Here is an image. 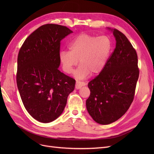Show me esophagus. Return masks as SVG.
<instances>
[{"label":"esophagus","mask_w":154,"mask_h":154,"mask_svg":"<svg viewBox=\"0 0 154 154\" xmlns=\"http://www.w3.org/2000/svg\"><path fill=\"white\" fill-rule=\"evenodd\" d=\"M85 85V84L84 82L77 81L76 84H75V88H76V89H80V88H81L83 86H84Z\"/></svg>","instance_id":"34e87169"}]
</instances>
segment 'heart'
I'll list each match as a JSON object with an SVG mask.
<instances>
[{
  "mask_svg": "<svg viewBox=\"0 0 154 154\" xmlns=\"http://www.w3.org/2000/svg\"><path fill=\"white\" fill-rule=\"evenodd\" d=\"M69 51H61L59 60L63 70L70 74L79 61L80 66L74 72L79 79L91 74L99 75L106 67L112 50V42L107 36L96 37L86 33L80 34L69 43Z\"/></svg>",
  "mask_w": 154,
  "mask_h": 154,
  "instance_id": "b5f03b06",
  "label": "heart"
}]
</instances>
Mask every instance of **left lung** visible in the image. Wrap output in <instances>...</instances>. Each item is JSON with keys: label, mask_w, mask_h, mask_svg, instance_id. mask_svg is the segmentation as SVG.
<instances>
[{"label": "left lung", "mask_w": 154, "mask_h": 154, "mask_svg": "<svg viewBox=\"0 0 154 154\" xmlns=\"http://www.w3.org/2000/svg\"><path fill=\"white\" fill-rule=\"evenodd\" d=\"M113 32L116 46L102 72L88 84V114L97 123L107 125L124 116L133 102L139 79L137 54L126 36Z\"/></svg>", "instance_id": "left-lung-1"}]
</instances>
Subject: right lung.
<instances>
[{
	"mask_svg": "<svg viewBox=\"0 0 154 154\" xmlns=\"http://www.w3.org/2000/svg\"><path fill=\"white\" fill-rule=\"evenodd\" d=\"M72 31L48 23L26 39L17 57V87L29 114L42 123L57 119L66 106L75 80L58 68L60 41Z\"/></svg>",
	"mask_w": 154,
	"mask_h": 154,
	"instance_id": "1",
	"label": "right lung"
}]
</instances>
